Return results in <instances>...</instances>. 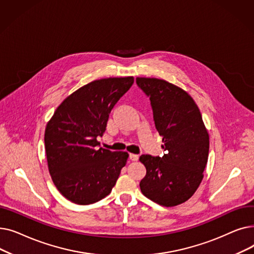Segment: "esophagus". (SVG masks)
Listing matches in <instances>:
<instances>
[{"instance_id": "34e87169", "label": "esophagus", "mask_w": 254, "mask_h": 254, "mask_svg": "<svg viewBox=\"0 0 254 254\" xmlns=\"http://www.w3.org/2000/svg\"><path fill=\"white\" fill-rule=\"evenodd\" d=\"M129 158H130V161L136 162V161H138V159H139V155L138 154H134V153H130L129 154Z\"/></svg>"}]
</instances>
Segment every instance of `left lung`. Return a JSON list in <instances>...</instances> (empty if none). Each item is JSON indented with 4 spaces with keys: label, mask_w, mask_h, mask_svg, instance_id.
I'll return each mask as SVG.
<instances>
[{
    "label": "left lung",
    "mask_w": 254,
    "mask_h": 254,
    "mask_svg": "<svg viewBox=\"0 0 254 254\" xmlns=\"http://www.w3.org/2000/svg\"><path fill=\"white\" fill-rule=\"evenodd\" d=\"M138 86L149 97L163 157L142 154L146 168L140 182L142 193L165 207L180 205L201 184L209 154V134L193 99L166 80L137 77Z\"/></svg>",
    "instance_id": "1"
}]
</instances>
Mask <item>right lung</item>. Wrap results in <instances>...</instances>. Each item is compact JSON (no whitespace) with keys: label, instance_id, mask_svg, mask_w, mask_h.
Instances as JSON below:
<instances>
[{"label":"right lung","instance_id":"obj_1","mask_svg":"<svg viewBox=\"0 0 254 254\" xmlns=\"http://www.w3.org/2000/svg\"><path fill=\"white\" fill-rule=\"evenodd\" d=\"M134 83V77L95 80L66 97L47 123L44 135L48 170L59 191L78 205L108 195L128 153L99 148L109 114Z\"/></svg>","mask_w":254,"mask_h":254}]
</instances>
